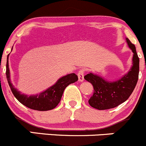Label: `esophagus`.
<instances>
[{
    "mask_svg": "<svg viewBox=\"0 0 146 146\" xmlns=\"http://www.w3.org/2000/svg\"><path fill=\"white\" fill-rule=\"evenodd\" d=\"M78 80L80 82H83L84 80V70L83 69L79 70L78 73Z\"/></svg>",
    "mask_w": 146,
    "mask_h": 146,
    "instance_id": "obj_1",
    "label": "esophagus"
}]
</instances>
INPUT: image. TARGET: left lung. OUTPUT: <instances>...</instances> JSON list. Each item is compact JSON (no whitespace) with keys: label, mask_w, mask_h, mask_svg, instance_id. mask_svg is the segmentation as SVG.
<instances>
[{"label":"left lung","mask_w":146,"mask_h":146,"mask_svg":"<svg viewBox=\"0 0 146 146\" xmlns=\"http://www.w3.org/2000/svg\"><path fill=\"white\" fill-rule=\"evenodd\" d=\"M125 40L133 53L132 66L126 74L113 81L106 80L91 72L84 76V78L91 83L94 88L93 95L88 100L90 106L94 108L106 110L117 107L130 97L136 86L139 74V58L135 46L127 38Z\"/></svg>","instance_id":"1"}]
</instances>
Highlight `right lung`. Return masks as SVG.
<instances>
[{"label": "right lung", "instance_id": "obj_1", "mask_svg": "<svg viewBox=\"0 0 146 146\" xmlns=\"http://www.w3.org/2000/svg\"><path fill=\"white\" fill-rule=\"evenodd\" d=\"M8 56L9 55H8L7 58L6 78L11 91L20 103L33 110L46 111L55 108L60 101L65 88L70 83H75L78 80L77 75L70 73L60 78L54 85L41 93L31 96L21 93L16 88L14 87L11 80Z\"/></svg>", "mask_w": 146, "mask_h": 146}]
</instances>
